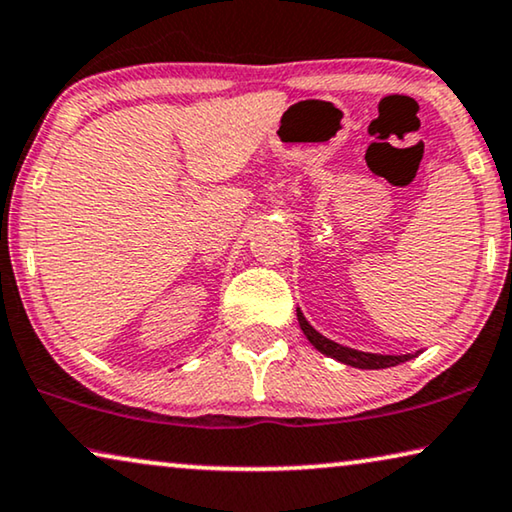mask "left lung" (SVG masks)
I'll use <instances>...</instances> for the list:
<instances>
[{
	"mask_svg": "<svg viewBox=\"0 0 512 512\" xmlns=\"http://www.w3.org/2000/svg\"><path fill=\"white\" fill-rule=\"evenodd\" d=\"M298 321H300V328L305 332V337L311 342V346L316 348V351H321L323 355H330V358H335L339 362H344V365H351V367H358V369H385V367H395L399 362H406L411 358H416L420 353H406V355H381V353H365V351H355V348H348L342 346L337 342H332V339L323 337L321 332H316L311 328L309 321L305 316H302V311L298 309Z\"/></svg>",
	"mask_w": 512,
	"mask_h": 512,
	"instance_id": "8db88e82",
	"label": "left lung"
}]
</instances>
